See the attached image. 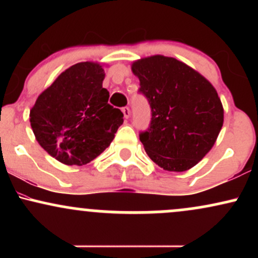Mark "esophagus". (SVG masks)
<instances>
[{"mask_svg":"<svg viewBox=\"0 0 258 258\" xmlns=\"http://www.w3.org/2000/svg\"><path fill=\"white\" fill-rule=\"evenodd\" d=\"M122 112H123V116H125L126 119H128L130 115H131V110H130L128 106H125V108H122Z\"/></svg>","mask_w":258,"mask_h":258,"instance_id":"34e87169","label":"esophagus"}]
</instances>
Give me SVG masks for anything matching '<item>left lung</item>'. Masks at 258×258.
I'll use <instances>...</instances> for the list:
<instances>
[{"label": "left lung", "instance_id": "left-lung-1", "mask_svg": "<svg viewBox=\"0 0 258 258\" xmlns=\"http://www.w3.org/2000/svg\"><path fill=\"white\" fill-rule=\"evenodd\" d=\"M139 91L152 108L148 131L139 139L158 166L172 172L194 167L214 147L223 126V105L209 80L165 55L132 63Z\"/></svg>", "mask_w": 258, "mask_h": 258}]
</instances>
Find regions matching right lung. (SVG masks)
Wrapping results in <instances>:
<instances>
[{"instance_id": "1", "label": "right lung", "mask_w": 258, "mask_h": 258, "mask_svg": "<svg viewBox=\"0 0 258 258\" xmlns=\"http://www.w3.org/2000/svg\"><path fill=\"white\" fill-rule=\"evenodd\" d=\"M103 65L81 61L68 68L37 97L30 110L35 138L64 165L88 164L110 146L122 125L120 109L108 104Z\"/></svg>"}]
</instances>
